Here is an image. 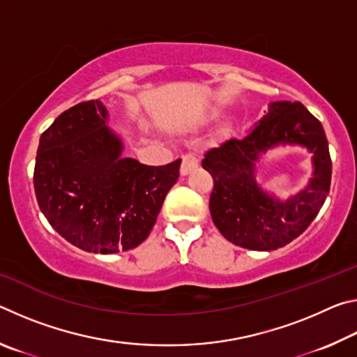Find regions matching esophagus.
<instances>
[{
    "label": "esophagus",
    "mask_w": 357,
    "mask_h": 357,
    "mask_svg": "<svg viewBox=\"0 0 357 357\" xmlns=\"http://www.w3.org/2000/svg\"><path fill=\"white\" fill-rule=\"evenodd\" d=\"M198 167V159L193 154H185L183 155V164H181V174L187 176L190 172L195 170Z\"/></svg>",
    "instance_id": "obj_1"
}]
</instances>
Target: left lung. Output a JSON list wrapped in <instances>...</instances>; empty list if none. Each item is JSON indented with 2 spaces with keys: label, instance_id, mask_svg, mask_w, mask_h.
<instances>
[{
  "label": "left lung",
  "instance_id": "obj_1",
  "mask_svg": "<svg viewBox=\"0 0 357 357\" xmlns=\"http://www.w3.org/2000/svg\"><path fill=\"white\" fill-rule=\"evenodd\" d=\"M277 146L312 153V178L287 201L268 194L255 179V162ZM214 179L209 211L229 243L249 250H275L309 228L329 193L332 162L319 121L301 102H271L268 113L243 138L209 149L202 162Z\"/></svg>",
  "mask_w": 357,
  "mask_h": 357
}]
</instances>
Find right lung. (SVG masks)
Wrapping results in <instances>:
<instances>
[{
  "instance_id": "add662e5",
  "label": "right lung",
  "mask_w": 357,
  "mask_h": 357,
  "mask_svg": "<svg viewBox=\"0 0 357 357\" xmlns=\"http://www.w3.org/2000/svg\"><path fill=\"white\" fill-rule=\"evenodd\" d=\"M100 100L82 102L40 135L34 192L48 223L78 249L118 253L153 229L181 159L162 167L123 157L124 143L107 126Z\"/></svg>"
}]
</instances>
